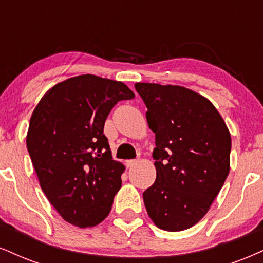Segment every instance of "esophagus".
<instances>
[{"label":"esophagus","mask_w":263,"mask_h":263,"mask_svg":"<svg viewBox=\"0 0 263 263\" xmlns=\"http://www.w3.org/2000/svg\"><path fill=\"white\" fill-rule=\"evenodd\" d=\"M137 160H128L126 161V167H133L134 164H137Z\"/></svg>","instance_id":"1"}]
</instances>
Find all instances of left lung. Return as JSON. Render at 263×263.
I'll use <instances>...</instances> for the list:
<instances>
[{
	"instance_id": "left-lung-1",
	"label": "left lung",
	"mask_w": 263,
	"mask_h": 263,
	"mask_svg": "<svg viewBox=\"0 0 263 263\" xmlns=\"http://www.w3.org/2000/svg\"><path fill=\"white\" fill-rule=\"evenodd\" d=\"M135 90L156 138L145 207L158 228L184 231L206 215L228 177L231 134L216 107L186 87L137 83Z\"/></svg>"
}]
</instances>
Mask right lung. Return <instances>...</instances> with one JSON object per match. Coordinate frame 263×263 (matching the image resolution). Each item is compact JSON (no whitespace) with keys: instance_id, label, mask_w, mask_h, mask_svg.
Masks as SVG:
<instances>
[{"instance_id":"1","label":"right lung","mask_w":263,"mask_h":263,"mask_svg":"<svg viewBox=\"0 0 263 263\" xmlns=\"http://www.w3.org/2000/svg\"><path fill=\"white\" fill-rule=\"evenodd\" d=\"M134 92L125 84L85 74L54 85L35 107L27 147L40 186L70 224L86 228L108 216L124 166L112 160L103 126Z\"/></svg>"}]
</instances>
